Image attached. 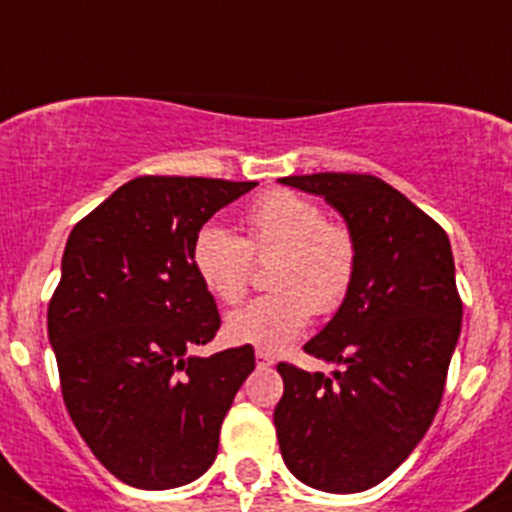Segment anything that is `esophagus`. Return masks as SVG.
<instances>
[{"label": "esophagus", "instance_id": "34e87169", "mask_svg": "<svg viewBox=\"0 0 512 512\" xmlns=\"http://www.w3.org/2000/svg\"><path fill=\"white\" fill-rule=\"evenodd\" d=\"M255 361H257V366H260V369H267V366L275 364V356L267 354V352H262V349H257V352H255Z\"/></svg>", "mask_w": 512, "mask_h": 512}]
</instances>
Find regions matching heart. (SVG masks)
<instances>
[{"label": "heart", "mask_w": 512, "mask_h": 512, "mask_svg": "<svg viewBox=\"0 0 512 512\" xmlns=\"http://www.w3.org/2000/svg\"><path fill=\"white\" fill-rule=\"evenodd\" d=\"M252 257L270 260L272 294L225 319V337L267 354L287 349L314 312L342 307L356 277V240L349 227L324 220L322 208L292 190H272L250 205L245 240L223 225H205L190 260L205 289L225 304L247 294Z\"/></svg>", "instance_id": "heart-1"}]
</instances>
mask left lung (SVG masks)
<instances>
[{
  "mask_svg": "<svg viewBox=\"0 0 512 512\" xmlns=\"http://www.w3.org/2000/svg\"><path fill=\"white\" fill-rule=\"evenodd\" d=\"M324 198L356 240L347 299L304 352L332 374L277 364L285 394L277 438L294 478L324 493H361L418 446L441 404L463 304L448 235L374 175H289Z\"/></svg>",
  "mask_w": 512,
  "mask_h": 512,
  "instance_id": "obj_1",
  "label": "left lung"
}]
</instances>
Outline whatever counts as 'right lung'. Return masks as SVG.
Listing matches in <instances>:
<instances>
[{
	"instance_id": "add662e5",
	"label": "right lung",
	"mask_w": 512,
	"mask_h": 512,
	"mask_svg": "<svg viewBox=\"0 0 512 512\" xmlns=\"http://www.w3.org/2000/svg\"><path fill=\"white\" fill-rule=\"evenodd\" d=\"M257 183L143 175L71 230L49 342L76 431L133 488L193 483L255 369L252 347L195 356L220 329L190 250L200 227Z\"/></svg>"
}]
</instances>
